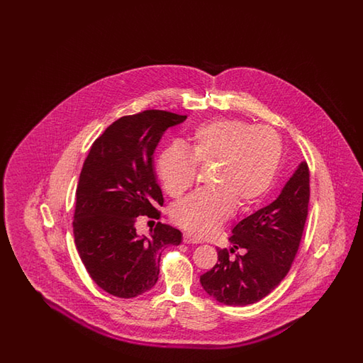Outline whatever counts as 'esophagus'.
<instances>
[{"label":"esophagus","instance_id":"1","mask_svg":"<svg viewBox=\"0 0 363 363\" xmlns=\"http://www.w3.org/2000/svg\"><path fill=\"white\" fill-rule=\"evenodd\" d=\"M183 242L184 244H200V240L197 239V238H194L193 235H191L189 232H184V235H183Z\"/></svg>","mask_w":363,"mask_h":363}]
</instances>
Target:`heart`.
I'll list each match as a JSON object with an SVG mask.
<instances>
[{"mask_svg":"<svg viewBox=\"0 0 363 363\" xmlns=\"http://www.w3.org/2000/svg\"><path fill=\"white\" fill-rule=\"evenodd\" d=\"M191 153L180 145L164 147L157 171L164 191L179 199L196 183L200 167H211V188L193 193L171 210L172 222L205 236L231 216L258 206L278 175L284 144L278 132L239 118L201 124L189 136Z\"/></svg>","mask_w":363,"mask_h":363,"instance_id":"heart-1","label":"heart"}]
</instances>
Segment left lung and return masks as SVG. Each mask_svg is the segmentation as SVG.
Returning <instances> with one entry per match:
<instances>
[{
  "mask_svg": "<svg viewBox=\"0 0 363 363\" xmlns=\"http://www.w3.org/2000/svg\"><path fill=\"white\" fill-rule=\"evenodd\" d=\"M308 199L310 171L302 162L277 200L236 224L231 250L216 249L218 262L201 275L205 292L230 306L250 305L271 294L286 278L298 252Z\"/></svg>",
  "mask_w": 363,
  "mask_h": 363,
  "instance_id": "left-lung-1",
  "label": "left lung"
}]
</instances>
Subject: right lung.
I'll use <instances>...</instances> for the list:
<instances>
[{
    "label": "right lung",
    "mask_w": 363,
    "mask_h": 363,
    "mask_svg": "<svg viewBox=\"0 0 363 363\" xmlns=\"http://www.w3.org/2000/svg\"><path fill=\"white\" fill-rule=\"evenodd\" d=\"M186 116L144 110L110 124L94 140L77 188L72 220L80 259L102 291L132 298L155 286L163 249L179 245L182 232L157 222L139 236V216L158 219L162 191L153 153L163 132Z\"/></svg>",
    "instance_id": "add662e5"
}]
</instances>
